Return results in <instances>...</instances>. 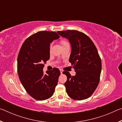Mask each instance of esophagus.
<instances>
[{"mask_svg":"<svg viewBox=\"0 0 122 122\" xmlns=\"http://www.w3.org/2000/svg\"><path fill=\"white\" fill-rule=\"evenodd\" d=\"M60 73L61 74H62V73H63V71L62 69H60Z\"/></svg>","mask_w":122,"mask_h":122,"instance_id":"obj_1","label":"esophagus"}]
</instances>
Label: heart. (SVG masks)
Here are the masks:
<instances>
[{
  "mask_svg": "<svg viewBox=\"0 0 122 122\" xmlns=\"http://www.w3.org/2000/svg\"><path fill=\"white\" fill-rule=\"evenodd\" d=\"M60 44L62 47H65L66 46H68V45H69V43L67 41H66L65 40H61L60 41Z\"/></svg>",
  "mask_w": 122,
  "mask_h": 122,
  "instance_id": "b5f03b06",
  "label": "heart"
}]
</instances>
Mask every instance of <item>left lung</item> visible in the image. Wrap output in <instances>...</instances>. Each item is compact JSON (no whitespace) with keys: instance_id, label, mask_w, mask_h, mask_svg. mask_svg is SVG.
<instances>
[{"instance_id":"obj_1","label":"left lung","mask_w":122,"mask_h":122,"mask_svg":"<svg viewBox=\"0 0 122 122\" xmlns=\"http://www.w3.org/2000/svg\"><path fill=\"white\" fill-rule=\"evenodd\" d=\"M57 33L71 43L69 61L76 72L75 76H71L68 71L63 72L67 77L65 83L66 92L73 100H85L94 93L100 82L102 63L98 51L89 37L83 33L76 30Z\"/></svg>"}]
</instances>
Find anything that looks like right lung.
<instances>
[{
  "instance_id": "1",
  "label": "right lung",
  "mask_w": 122,
  "mask_h": 122,
  "mask_svg": "<svg viewBox=\"0 0 122 122\" xmlns=\"http://www.w3.org/2000/svg\"><path fill=\"white\" fill-rule=\"evenodd\" d=\"M60 36L55 32L40 31L24 41L17 60L19 79L27 93L38 101L53 96L60 71L57 68L44 74V63L50 57L49 45Z\"/></svg>"
}]
</instances>
